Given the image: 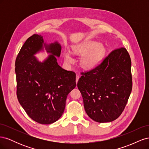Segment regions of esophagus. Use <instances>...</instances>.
<instances>
[{
	"label": "esophagus",
	"mask_w": 149,
	"mask_h": 149,
	"mask_svg": "<svg viewBox=\"0 0 149 149\" xmlns=\"http://www.w3.org/2000/svg\"><path fill=\"white\" fill-rule=\"evenodd\" d=\"M79 79V76L78 74H77V75H76V83H78Z\"/></svg>",
	"instance_id": "esophagus-1"
}]
</instances>
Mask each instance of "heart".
<instances>
[{"mask_svg":"<svg viewBox=\"0 0 149 149\" xmlns=\"http://www.w3.org/2000/svg\"><path fill=\"white\" fill-rule=\"evenodd\" d=\"M75 53L83 54L81 63L85 68H91L100 61L106 53V49L100 43L95 41H86L73 47ZM66 61H71L72 58L70 51L65 52Z\"/></svg>","mask_w":149,"mask_h":149,"instance_id":"heart-1","label":"heart"}]
</instances>
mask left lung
Masks as SVG:
<instances>
[{
	"label": "left lung",
	"instance_id": "obj_1",
	"mask_svg": "<svg viewBox=\"0 0 149 149\" xmlns=\"http://www.w3.org/2000/svg\"><path fill=\"white\" fill-rule=\"evenodd\" d=\"M81 74L77 86L89 118L100 123L118 119L132 89L131 60L126 48L114 49L101 63Z\"/></svg>",
	"mask_w": 149,
	"mask_h": 149
}]
</instances>
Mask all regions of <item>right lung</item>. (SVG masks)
I'll use <instances>...</instances> for the list:
<instances>
[{
    "label": "right lung",
    "instance_id": "right-lung-1",
    "mask_svg": "<svg viewBox=\"0 0 149 149\" xmlns=\"http://www.w3.org/2000/svg\"><path fill=\"white\" fill-rule=\"evenodd\" d=\"M43 37L34 34L21 48L15 60L17 96L31 119L42 124L55 123L63 113L68 94L76 87V73L63 69L56 56L58 43L46 46L52 53L43 63L33 56L43 47Z\"/></svg>",
    "mask_w": 149,
    "mask_h": 149
}]
</instances>
